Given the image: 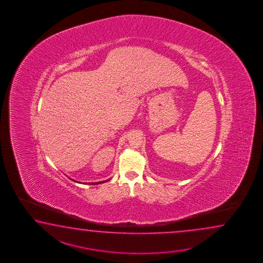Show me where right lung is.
<instances>
[{"label": "right lung", "mask_w": 263, "mask_h": 263, "mask_svg": "<svg viewBox=\"0 0 263 263\" xmlns=\"http://www.w3.org/2000/svg\"><path fill=\"white\" fill-rule=\"evenodd\" d=\"M71 180H73V181H75V182H78V183H82V182H79V181H77V180H74V179H70ZM109 179H107V180H103V181H99V182H84V184H90V185H97V184H101V183H104V182H106V181H108Z\"/></svg>", "instance_id": "1"}]
</instances>
